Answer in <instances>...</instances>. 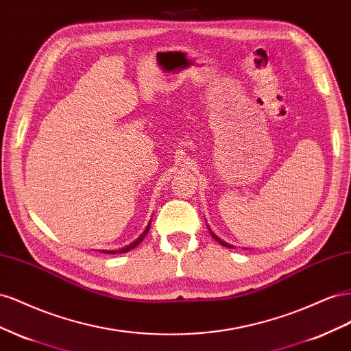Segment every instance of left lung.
<instances>
[{
	"mask_svg": "<svg viewBox=\"0 0 351 351\" xmlns=\"http://www.w3.org/2000/svg\"><path fill=\"white\" fill-rule=\"evenodd\" d=\"M207 228H208V226H207ZM208 231H210V235H212V237H213V238L216 239V241H217V243H219L220 245H223V247H228V248H234V245H231V244H228V243L222 241V239H220V238H219V237H217V235H216V234H215V232H213V231H212V229H210V228H208Z\"/></svg>",
	"mask_w": 351,
	"mask_h": 351,
	"instance_id": "obj_1",
	"label": "left lung"
}]
</instances>
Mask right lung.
I'll list each match as a JSON object with an SVG mask.
<instances>
[{"label": "right lung", "instance_id": "right-lung-1", "mask_svg": "<svg viewBox=\"0 0 351 351\" xmlns=\"http://www.w3.org/2000/svg\"><path fill=\"white\" fill-rule=\"evenodd\" d=\"M149 225L152 223H148L147 225V228H145V231L139 235L134 243H131L129 245H126V247H123V248H120V250H101V253H106V254H117V253H128V252H131V250H134L139 243L143 241L144 239V237L148 234V231H149Z\"/></svg>", "mask_w": 351, "mask_h": 351}]
</instances>
